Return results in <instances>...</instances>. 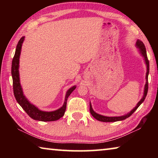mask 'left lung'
Wrapping results in <instances>:
<instances>
[{"mask_svg":"<svg viewBox=\"0 0 158 158\" xmlns=\"http://www.w3.org/2000/svg\"><path fill=\"white\" fill-rule=\"evenodd\" d=\"M136 46H137L139 49V52L141 53V54L142 55V56H143L144 60H145V62L146 64V68H147V72H146V82L145 84V87H144V93H143V95L142 98L141 99V100L139 102L137 103V106L134 108L132 111L129 113H127V114L123 115V116H114V117H109V116H102V115L98 114L97 113L93 111V109L92 108L91 104L90 103V112L92 116L95 118V119H97L99 121H102V122H116V121H123V120L126 119L127 118L130 117L131 115H132L134 112H135L136 110H137V108L141 105V104L145 100V98L146 97L147 93H148V76L149 74V60L148 59V57H147V54H146V47L145 45L142 42L139 40H137V42H136Z\"/></svg>","mask_w":158,"mask_h":158,"instance_id":"1","label":"left lung"}]
</instances>
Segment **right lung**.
<instances>
[{
    "mask_svg": "<svg viewBox=\"0 0 158 158\" xmlns=\"http://www.w3.org/2000/svg\"><path fill=\"white\" fill-rule=\"evenodd\" d=\"M24 40V37H22L19 40L16 48L14 58L12 59V77L13 81V91L16 100L19 104V105L22 107L27 114L30 116L31 118L36 121H57L61 117L63 116L65 114L67 100L68 98L71 94L72 92L76 89V85H74L70 88L66 93L65 102L63 106H61L60 109H57L56 111H44L40 110L38 108H37L33 104L30 103L26 98L23 95V90L21 89L19 80V56L21 54V50L22 43Z\"/></svg>",
    "mask_w": 158,
    "mask_h": 158,
    "instance_id": "1",
    "label": "right lung"
}]
</instances>
